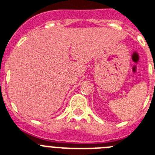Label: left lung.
<instances>
[{
	"mask_svg": "<svg viewBox=\"0 0 155 155\" xmlns=\"http://www.w3.org/2000/svg\"><path fill=\"white\" fill-rule=\"evenodd\" d=\"M154 72H155V70H154Z\"/></svg>",
	"mask_w": 155,
	"mask_h": 155,
	"instance_id": "1",
	"label": "left lung"
}]
</instances>
